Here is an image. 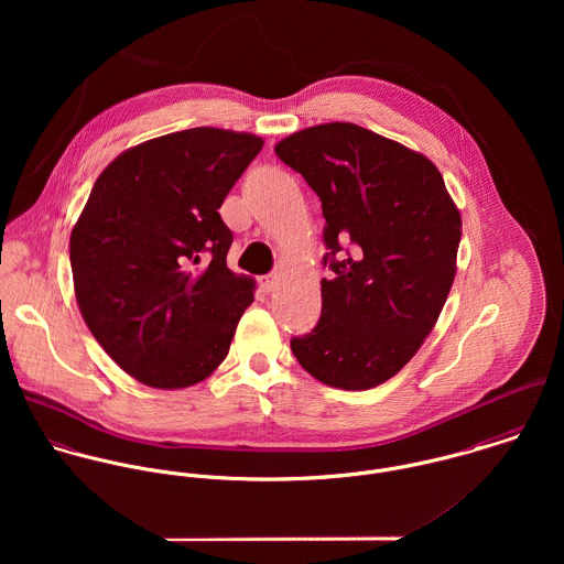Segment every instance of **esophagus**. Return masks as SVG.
<instances>
[{"label":"esophagus","instance_id":"esophagus-1","mask_svg":"<svg viewBox=\"0 0 564 564\" xmlns=\"http://www.w3.org/2000/svg\"><path fill=\"white\" fill-rule=\"evenodd\" d=\"M278 282H280V278H278L275 273H269V275H262V278H260V286H262L264 293L275 291V289H278Z\"/></svg>","mask_w":564,"mask_h":564}]
</instances>
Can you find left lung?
<instances>
[{"instance_id":"1","label":"left lung","mask_w":564,"mask_h":564,"mask_svg":"<svg viewBox=\"0 0 564 564\" xmlns=\"http://www.w3.org/2000/svg\"><path fill=\"white\" fill-rule=\"evenodd\" d=\"M275 154L319 195L323 264L334 271L322 280V319L291 349L327 387L373 389L402 371L445 306L460 213L434 162L356 123L300 130ZM343 243L352 251L338 254Z\"/></svg>"}]
</instances>
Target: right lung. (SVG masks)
Here are the masks:
<instances>
[{
    "label": "right lung",
    "instance_id": "1",
    "mask_svg": "<svg viewBox=\"0 0 564 564\" xmlns=\"http://www.w3.org/2000/svg\"><path fill=\"white\" fill-rule=\"evenodd\" d=\"M264 141L193 128L110 162L69 241L82 319L104 351L154 389L206 380L228 356L253 280L228 269L219 208Z\"/></svg>",
    "mask_w": 564,
    "mask_h": 564
}]
</instances>
